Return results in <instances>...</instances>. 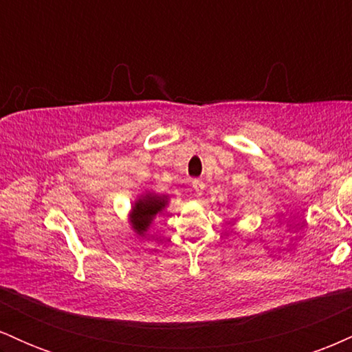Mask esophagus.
Segmentation results:
<instances>
[{
    "label": "esophagus",
    "mask_w": 352,
    "mask_h": 352,
    "mask_svg": "<svg viewBox=\"0 0 352 352\" xmlns=\"http://www.w3.org/2000/svg\"><path fill=\"white\" fill-rule=\"evenodd\" d=\"M192 187H193V190H195L197 193H201V192H204V188H205L204 180H201V179H195V180H192Z\"/></svg>",
    "instance_id": "obj_1"
}]
</instances>
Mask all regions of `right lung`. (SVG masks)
Returning <instances> with one entry per match:
<instances>
[{
    "instance_id": "1",
    "label": "right lung",
    "mask_w": 352,
    "mask_h": 352,
    "mask_svg": "<svg viewBox=\"0 0 352 352\" xmlns=\"http://www.w3.org/2000/svg\"><path fill=\"white\" fill-rule=\"evenodd\" d=\"M165 205H167V197H159L153 195V193H147L142 199L137 200L134 207H132L131 213L132 228H134L139 235H142L148 225H151L152 218L159 212H162Z\"/></svg>"
}]
</instances>
